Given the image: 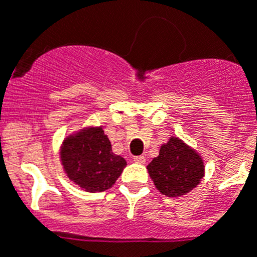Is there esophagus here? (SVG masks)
Masks as SVG:
<instances>
[{
  "mask_svg": "<svg viewBox=\"0 0 257 257\" xmlns=\"http://www.w3.org/2000/svg\"><path fill=\"white\" fill-rule=\"evenodd\" d=\"M134 162L138 163V164H144V163H146V158H144V156H135V158H134Z\"/></svg>",
  "mask_w": 257,
  "mask_h": 257,
  "instance_id": "obj_1",
  "label": "esophagus"
}]
</instances>
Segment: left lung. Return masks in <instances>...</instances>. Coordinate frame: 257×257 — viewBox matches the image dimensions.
Here are the masks:
<instances>
[{
    "instance_id": "left-lung-1",
    "label": "left lung",
    "mask_w": 257,
    "mask_h": 257,
    "mask_svg": "<svg viewBox=\"0 0 257 257\" xmlns=\"http://www.w3.org/2000/svg\"><path fill=\"white\" fill-rule=\"evenodd\" d=\"M147 169L156 189L167 197L192 192L205 176L201 155L177 137H171L163 144L159 156L154 158Z\"/></svg>"
}]
</instances>
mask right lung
<instances>
[{
	"mask_svg": "<svg viewBox=\"0 0 257 257\" xmlns=\"http://www.w3.org/2000/svg\"><path fill=\"white\" fill-rule=\"evenodd\" d=\"M59 155L69 180L90 193L111 188L127 165L122 156L113 152L102 126L82 127L68 135Z\"/></svg>",
	"mask_w": 257,
	"mask_h": 257,
	"instance_id": "1",
	"label": "right lung"
}]
</instances>
